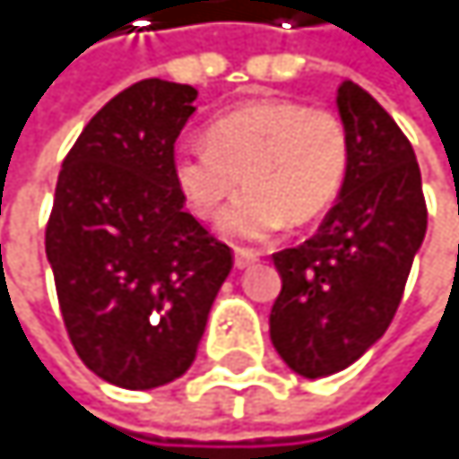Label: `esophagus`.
Listing matches in <instances>:
<instances>
[{
	"mask_svg": "<svg viewBox=\"0 0 459 459\" xmlns=\"http://www.w3.org/2000/svg\"><path fill=\"white\" fill-rule=\"evenodd\" d=\"M255 261H258V253H255V250L237 247V253H234V264H237V270H245V267H250V264H255Z\"/></svg>",
	"mask_w": 459,
	"mask_h": 459,
	"instance_id": "34e87169",
	"label": "esophagus"
}]
</instances>
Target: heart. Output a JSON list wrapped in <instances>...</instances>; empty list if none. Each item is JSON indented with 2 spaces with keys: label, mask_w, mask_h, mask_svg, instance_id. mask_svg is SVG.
<instances>
[{
  "label": "heart",
  "mask_w": 459,
  "mask_h": 459,
  "mask_svg": "<svg viewBox=\"0 0 459 459\" xmlns=\"http://www.w3.org/2000/svg\"><path fill=\"white\" fill-rule=\"evenodd\" d=\"M350 165V137L339 115L299 101H250L217 115L206 143H184L173 153V181L189 209L220 214V231L258 242L291 222L316 220L339 195Z\"/></svg>",
  "instance_id": "heart-1"
}]
</instances>
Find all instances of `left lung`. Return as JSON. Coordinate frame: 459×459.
I'll return each mask as SVG.
<instances>
[{
    "label": "left lung",
    "mask_w": 459,
    "mask_h": 459,
    "mask_svg": "<svg viewBox=\"0 0 459 459\" xmlns=\"http://www.w3.org/2000/svg\"><path fill=\"white\" fill-rule=\"evenodd\" d=\"M350 165L319 231L273 255L281 294L270 339L291 372L336 375L383 339L427 234L411 140L360 84H339Z\"/></svg>",
    "instance_id": "left-lung-1"
}]
</instances>
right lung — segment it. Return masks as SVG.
<instances>
[{
  "instance_id": "right-lung-1",
  "label": "right lung",
  "mask_w": 459,
  "mask_h": 459,
  "mask_svg": "<svg viewBox=\"0 0 459 459\" xmlns=\"http://www.w3.org/2000/svg\"><path fill=\"white\" fill-rule=\"evenodd\" d=\"M198 91L143 79L87 123L57 176L46 258L71 344L101 380L148 391L195 360L234 267L184 209L173 145Z\"/></svg>"
}]
</instances>
